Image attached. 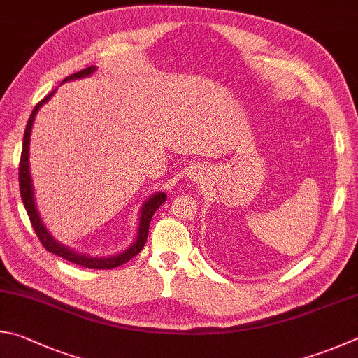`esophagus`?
<instances>
[{"label": "esophagus", "instance_id": "esophagus-1", "mask_svg": "<svg viewBox=\"0 0 358 358\" xmlns=\"http://www.w3.org/2000/svg\"><path fill=\"white\" fill-rule=\"evenodd\" d=\"M203 169L201 167H192V171H191V173H189V177L194 180V181H199V180H203Z\"/></svg>", "mask_w": 358, "mask_h": 358}]
</instances>
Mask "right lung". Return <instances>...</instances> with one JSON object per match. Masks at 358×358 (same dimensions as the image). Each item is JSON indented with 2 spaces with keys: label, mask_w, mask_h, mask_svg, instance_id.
I'll list each match as a JSON object with an SVG mask.
<instances>
[{
  "label": "right lung",
  "mask_w": 358,
  "mask_h": 358,
  "mask_svg": "<svg viewBox=\"0 0 358 358\" xmlns=\"http://www.w3.org/2000/svg\"><path fill=\"white\" fill-rule=\"evenodd\" d=\"M95 70H96L95 66L80 70V71H76V73L67 76L62 83L70 81V80H76V78L89 76L90 73H94ZM55 92H56V89L53 90V92H50L47 96H45L43 100L37 103L34 109H32V113L29 115V120H28V123H26V128H24L20 167H18V181H20V196H22V200H23V205L26 208V213H28V216H29L32 229H34L37 238L41 239L42 245L48 252L55 253V255L61 257L64 259H67V262H70V263L80 264V266H83V268H89V269H113V268H117V266L125 264L127 262H129V259L134 258L142 250V247L145 245L147 236H148V227H150V220L153 217L155 211H157L158 208L162 203H164L167 196L164 192H157V194H153L150 199H147V201H144V205H142V210H141V217H139L138 238H136V241L131 245H129L125 252L119 253V255L103 257V258L87 257V255H83V253H78L75 250L69 249V247L62 245L61 243H57L56 239L47 231V229H45L42 219H41V216H38L37 208H36V203H34V189H32V181H31V175H29V138H31L32 122H34V117H36L38 109H41V106L43 105V103H47L51 99V96H53Z\"/></svg>",
  "instance_id": "obj_1"
}]
</instances>
